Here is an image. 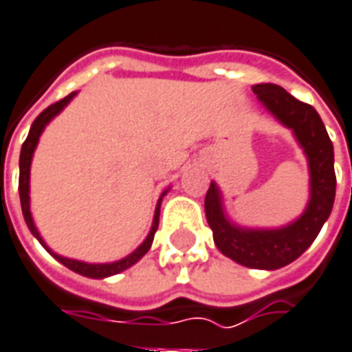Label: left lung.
<instances>
[{"instance_id":"left-lung-1","label":"left lung","mask_w":352,"mask_h":352,"mask_svg":"<svg viewBox=\"0 0 352 352\" xmlns=\"http://www.w3.org/2000/svg\"><path fill=\"white\" fill-rule=\"evenodd\" d=\"M253 91L268 112L292 129L304 148L309 163L307 208L296 221L281 229L236 227L223 212L221 193L212 182L204 199V212L215 245L225 257L248 268L278 270L296 261L311 245L332 212L336 197L334 146L311 104L298 101L276 84H257Z\"/></svg>"}]
</instances>
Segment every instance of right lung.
I'll return each instance as SVG.
<instances>
[{"label":"right lung","mask_w":352,"mask_h":352,"mask_svg":"<svg viewBox=\"0 0 352 352\" xmlns=\"http://www.w3.org/2000/svg\"><path fill=\"white\" fill-rule=\"evenodd\" d=\"M74 97L73 94H69L67 97H63L61 101L54 102L50 104L48 109H45L41 112L39 116L35 118V122L32 123V129H30V135L24 140V144H22V151H20V178H18V191H20V204H22V214H24L25 225H28V229L32 230V234L43 243V248H45L54 258H58L63 266H67L69 270L76 272V274H80V276H86V278H95V279H101V278H109V276H114V274H120V272L127 270L129 266H133L135 263H138L140 258L144 257L148 250L151 248V242H153V234H155V230L159 227V210H161V199H163V193L161 195V199L157 202V208H155V215H153V225H151V230L148 238H146L144 242L138 245L137 250L133 251L131 255H127L122 261H116V263H109V264H89V263H82V261H74V258H67V257H61V255H56L52 250H48L46 248L45 240L41 238L39 230L35 227V223H33L32 212H30V166H32V157H33V151L37 148V142H39L41 133L45 131L46 123L50 122L56 114H60L61 110L65 109V104H67L71 99Z\"/></svg>","instance_id":"add662e5"}]
</instances>
